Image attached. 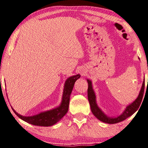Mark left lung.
<instances>
[{
	"label": "left lung",
	"mask_w": 148,
	"mask_h": 148,
	"mask_svg": "<svg viewBox=\"0 0 148 148\" xmlns=\"http://www.w3.org/2000/svg\"><path fill=\"white\" fill-rule=\"evenodd\" d=\"M87 83H88V89H87V96H88V100L90 104V106H91V110L92 113L93 114L94 116L97 117V119H99L104 123L108 124H114L117 123L121 121H124L125 119L128 118L129 117L132 116V114L136 112V110L139 108L141 104L142 98H143L144 92V88H145V79L143 82V84H142V89L140 90V94L138 97V98L135 100V101L132 102L131 104L127 107L121 116H118L117 117H115V118H112V117H107L106 115L102 112L101 110L99 108L96 104V99H95V92L92 88L91 82L90 80L87 79Z\"/></svg>",
	"instance_id": "obj_1"
}]
</instances>
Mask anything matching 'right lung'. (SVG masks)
Wrapping results in <instances>:
<instances>
[{"label": "right lung", "mask_w": 148, "mask_h": 148, "mask_svg": "<svg viewBox=\"0 0 148 148\" xmlns=\"http://www.w3.org/2000/svg\"><path fill=\"white\" fill-rule=\"evenodd\" d=\"M80 75L77 74L76 76L70 77L66 79L64 84L63 95H62V100L61 106L53 109L49 111L36 115V116L31 117H25L22 116L15 112V110L12 108L14 113L16 114L19 118L22 120L29 123L30 124L37 125V126L42 127H49L56 124L60 119H62L65 114L67 113L69 110L70 96L73 89L74 83L76 80L79 78Z\"/></svg>", "instance_id": "add662e5"}]
</instances>
